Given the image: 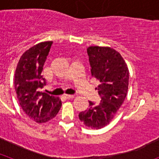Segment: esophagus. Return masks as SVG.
<instances>
[{
  "label": "esophagus",
  "instance_id": "1",
  "mask_svg": "<svg viewBox=\"0 0 159 159\" xmlns=\"http://www.w3.org/2000/svg\"><path fill=\"white\" fill-rule=\"evenodd\" d=\"M74 96H75L74 95H67V94L64 95V97L67 99H71V98H74Z\"/></svg>",
  "mask_w": 159,
  "mask_h": 159
}]
</instances>
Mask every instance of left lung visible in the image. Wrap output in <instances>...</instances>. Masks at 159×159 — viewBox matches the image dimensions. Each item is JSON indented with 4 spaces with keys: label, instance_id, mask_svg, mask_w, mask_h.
Returning <instances> with one entry per match:
<instances>
[{
    "label": "left lung",
    "instance_id": "1",
    "mask_svg": "<svg viewBox=\"0 0 159 159\" xmlns=\"http://www.w3.org/2000/svg\"><path fill=\"white\" fill-rule=\"evenodd\" d=\"M92 75L100 82L99 103L89 101V108L79 114L86 127L101 129L109 124L127 96L129 70L120 53L110 47L91 46L87 49Z\"/></svg>",
    "mask_w": 159,
    "mask_h": 159
}]
</instances>
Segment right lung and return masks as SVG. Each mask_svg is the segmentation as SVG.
<instances>
[{
    "instance_id": "obj_1",
    "label": "right lung",
    "mask_w": 159,
    "mask_h": 159,
    "mask_svg": "<svg viewBox=\"0 0 159 159\" xmlns=\"http://www.w3.org/2000/svg\"><path fill=\"white\" fill-rule=\"evenodd\" d=\"M52 41L39 43L23 53L16 66L14 86L22 110L38 123L57 116L62 102L59 97L40 92L45 85L42 71Z\"/></svg>"
}]
</instances>
